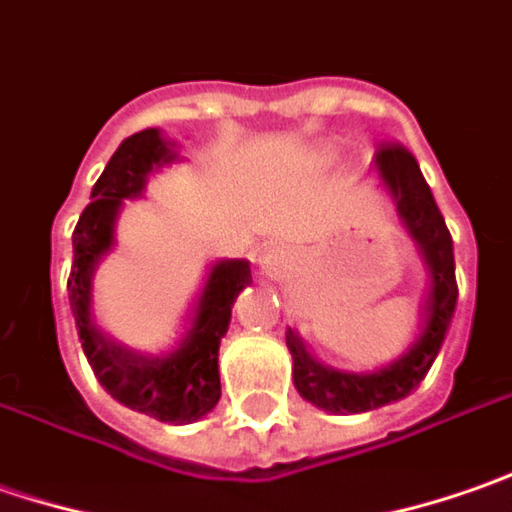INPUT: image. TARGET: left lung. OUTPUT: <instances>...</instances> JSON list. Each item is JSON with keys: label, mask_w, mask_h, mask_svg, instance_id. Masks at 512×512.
I'll use <instances>...</instances> for the list:
<instances>
[{"label": "left lung", "mask_w": 512, "mask_h": 512, "mask_svg": "<svg viewBox=\"0 0 512 512\" xmlns=\"http://www.w3.org/2000/svg\"><path fill=\"white\" fill-rule=\"evenodd\" d=\"M375 160H378L381 180L387 183L389 194L395 200L398 217L404 220L407 232L418 243V252L430 269V295L424 300V315H421L424 321L410 352L378 372L358 375V372L323 367L306 352L303 341L292 329L286 332V346L295 361L292 367L295 387L306 401L329 412H367L407 398L433 367L435 355L447 338V329L456 312L458 283L453 237L435 206L433 191L427 186L421 168L407 145L392 143V140L378 145Z\"/></svg>", "instance_id": "1"}]
</instances>
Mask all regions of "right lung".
Segmentation results:
<instances>
[{"instance_id":"1","label":"right lung","mask_w":512,"mask_h":512,"mask_svg":"<svg viewBox=\"0 0 512 512\" xmlns=\"http://www.w3.org/2000/svg\"><path fill=\"white\" fill-rule=\"evenodd\" d=\"M171 160L166 140L157 128L131 134L114 151L91 191V203L79 214L74 229V263L68 278V298L77 321L79 341L97 381L111 398L131 410L145 412L166 424H191L214 410L220 401L217 352L232 321V306L240 289L252 280L246 260L214 263L209 280L191 312L189 332L168 355H137L114 344L91 312V278L100 257L114 246V220L125 197H137L148 171Z\"/></svg>"}]
</instances>
